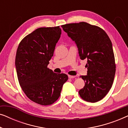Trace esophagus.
Returning a JSON list of instances; mask_svg holds the SVG:
<instances>
[{
  "label": "esophagus",
  "mask_w": 128,
  "mask_h": 128,
  "mask_svg": "<svg viewBox=\"0 0 128 128\" xmlns=\"http://www.w3.org/2000/svg\"><path fill=\"white\" fill-rule=\"evenodd\" d=\"M75 76H71V75H68V78H75Z\"/></svg>",
  "instance_id": "34e87169"
}]
</instances>
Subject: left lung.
Here are the masks:
<instances>
[{
  "label": "left lung",
  "mask_w": 128,
  "mask_h": 128,
  "mask_svg": "<svg viewBox=\"0 0 128 128\" xmlns=\"http://www.w3.org/2000/svg\"><path fill=\"white\" fill-rule=\"evenodd\" d=\"M74 41L82 60L87 59V74L81 76L85 85L78 93L84 100L97 102L106 96L113 84L115 57L109 36L102 28L86 22L62 26Z\"/></svg>",
  "instance_id": "left-lung-1"
}]
</instances>
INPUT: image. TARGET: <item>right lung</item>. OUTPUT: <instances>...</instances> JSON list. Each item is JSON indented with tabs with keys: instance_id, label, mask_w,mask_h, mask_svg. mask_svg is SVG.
Wrapping results in <instances>:
<instances>
[{
	"instance_id": "obj_1",
	"label": "right lung",
	"mask_w": 128,
	"mask_h": 128,
	"mask_svg": "<svg viewBox=\"0 0 128 128\" xmlns=\"http://www.w3.org/2000/svg\"><path fill=\"white\" fill-rule=\"evenodd\" d=\"M61 35L59 26L41 27L19 44L15 66L20 85L27 97L42 106L55 102L68 76L47 68Z\"/></svg>"
}]
</instances>
